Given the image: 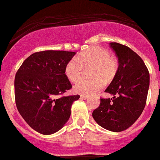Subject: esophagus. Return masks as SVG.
Returning <instances> with one entry per match:
<instances>
[{"instance_id": "1", "label": "esophagus", "mask_w": 160, "mask_h": 160, "mask_svg": "<svg viewBox=\"0 0 160 160\" xmlns=\"http://www.w3.org/2000/svg\"><path fill=\"white\" fill-rule=\"evenodd\" d=\"M80 98H82V99H88V97L87 96V95H81V96H80Z\"/></svg>"}]
</instances>
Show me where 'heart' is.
I'll return each mask as SVG.
<instances>
[{
    "mask_svg": "<svg viewBox=\"0 0 160 160\" xmlns=\"http://www.w3.org/2000/svg\"><path fill=\"white\" fill-rule=\"evenodd\" d=\"M91 70L92 80H81L76 83L73 90L76 93L83 95H93L102 88L105 80H111L118 68L116 58L110 54L108 50L102 47H92L73 58L67 63L65 73L72 82H77L83 76L84 68Z\"/></svg>",
    "mask_w": 160,
    "mask_h": 160,
    "instance_id": "heart-1",
    "label": "heart"
}]
</instances>
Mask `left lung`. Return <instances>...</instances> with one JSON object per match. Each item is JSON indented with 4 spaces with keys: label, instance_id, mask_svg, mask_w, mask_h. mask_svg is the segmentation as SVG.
Listing matches in <instances>:
<instances>
[{
    "label": "left lung",
    "instance_id": "left-lung-1",
    "mask_svg": "<svg viewBox=\"0 0 160 160\" xmlns=\"http://www.w3.org/2000/svg\"><path fill=\"white\" fill-rule=\"evenodd\" d=\"M118 61V68L106 92L112 98H101L92 113L97 124L119 132L129 128L142 114L146 104L150 77L141 58L129 47L110 42Z\"/></svg>",
    "mask_w": 160,
    "mask_h": 160
}]
</instances>
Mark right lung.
Instances as JSON below:
<instances>
[{
    "label": "right lung",
    "mask_w": 160,
    "mask_h": 160,
    "mask_svg": "<svg viewBox=\"0 0 160 160\" xmlns=\"http://www.w3.org/2000/svg\"><path fill=\"white\" fill-rule=\"evenodd\" d=\"M76 52L46 50L30 55L15 77L17 110L34 130L43 135L63 128L80 95L58 97L72 88L65 73Z\"/></svg>",
    "instance_id": "right-lung-1"
}]
</instances>
